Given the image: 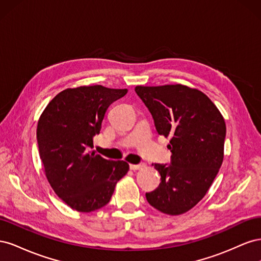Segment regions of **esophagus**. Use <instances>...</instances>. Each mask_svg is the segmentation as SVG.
Here are the masks:
<instances>
[{
  "label": "esophagus",
  "mask_w": 261,
  "mask_h": 261,
  "mask_svg": "<svg viewBox=\"0 0 261 261\" xmlns=\"http://www.w3.org/2000/svg\"><path fill=\"white\" fill-rule=\"evenodd\" d=\"M145 168V164H130L129 165V169L133 171H136V170H140V169H144Z\"/></svg>",
  "instance_id": "obj_1"
}]
</instances>
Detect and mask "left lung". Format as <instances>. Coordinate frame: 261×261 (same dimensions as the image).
<instances>
[{
	"label": "left lung",
	"mask_w": 261,
	"mask_h": 261,
	"mask_svg": "<svg viewBox=\"0 0 261 261\" xmlns=\"http://www.w3.org/2000/svg\"><path fill=\"white\" fill-rule=\"evenodd\" d=\"M135 91L159 135L171 138V164H153L161 183L146 198L165 215H183L207 194L223 162L224 118L206 94L184 85L136 86Z\"/></svg>",
	"instance_id": "8db88e82"
}]
</instances>
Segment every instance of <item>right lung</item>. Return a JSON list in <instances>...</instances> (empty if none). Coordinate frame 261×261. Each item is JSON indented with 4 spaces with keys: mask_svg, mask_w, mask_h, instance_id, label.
<instances>
[{
    "mask_svg": "<svg viewBox=\"0 0 261 261\" xmlns=\"http://www.w3.org/2000/svg\"><path fill=\"white\" fill-rule=\"evenodd\" d=\"M127 89L101 85L67 88L45 107L37 126L39 153L54 193L78 212L98 210L110 201L129 165L90 149L108 108Z\"/></svg>",
    "mask_w": 261,
    "mask_h": 261,
    "instance_id": "right-lung-1",
    "label": "right lung"
}]
</instances>
